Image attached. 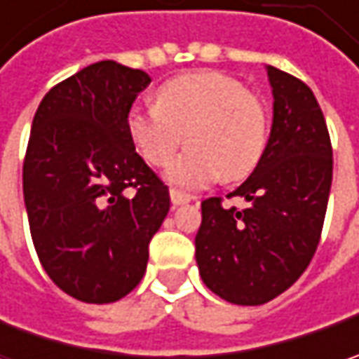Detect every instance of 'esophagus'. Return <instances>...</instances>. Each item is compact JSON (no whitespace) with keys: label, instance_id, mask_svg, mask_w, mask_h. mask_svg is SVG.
Instances as JSON below:
<instances>
[{"label":"esophagus","instance_id":"obj_1","mask_svg":"<svg viewBox=\"0 0 359 359\" xmlns=\"http://www.w3.org/2000/svg\"><path fill=\"white\" fill-rule=\"evenodd\" d=\"M170 198H172L173 205H184V203H189L191 198L187 196V194H182V191H177V189H170Z\"/></svg>","mask_w":359,"mask_h":359}]
</instances>
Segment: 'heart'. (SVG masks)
Here are the masks:
<instances>
[{
	"label": "heart",
	"mask_w": 359,
	"mask_h": 359,
	"mask_svg": "<svg viewBox=\"0 0 359 359\" xmlns=\"http://www.w3.org/2000/svg\"><path fill=\"white\" fill-rule=\"evenodd\" d=\"M156 107H131L126 130L140 156L165 165L186 140V151L165 177L182 189H201L222 175L245 177L268 144V114L259 97L236 77L191 72L172 77L154 91Z\"/></svg>",
	"instance_id": "1"
}]
</instances>
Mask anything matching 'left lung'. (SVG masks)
<instances>
[{
    "label": "left lung",
    "mask_w": 359,
    "mask_h": 359,
    "mask_svg": "<svg viewBox=\"0 0 359 359\" xmlns=\"http://www.w3.org/2000/svg\"><path fill=\"white\" fill-rule=\"evenodd\" d=\"M273 121L264 156L228 198L201 201L196 262L203 283L226 302L262 306L310 266L324 228L332 187V144L313 91L266 65Z\"/></svg>",
    "instance_id": "1"
}]
</instances>
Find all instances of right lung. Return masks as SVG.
Returning <instances> with one entry per match:
<instances>
[{"label":"right lung","instance_id":"obj_1","mask_svg":"<svg viewBox=\"0 0 359 359\" xmlns=\"http://www.w3.org/2000/svg\"><path fill=\"white\" fill-rule=\"evenodd\" d=\"M151 77L91 63L46 93L23 161L35 252L51 282L86 304H111L142 282L149 241L170 212L126 116Z\"/></svg>","mask_w":359,"mask_h":359}]
</instances>
